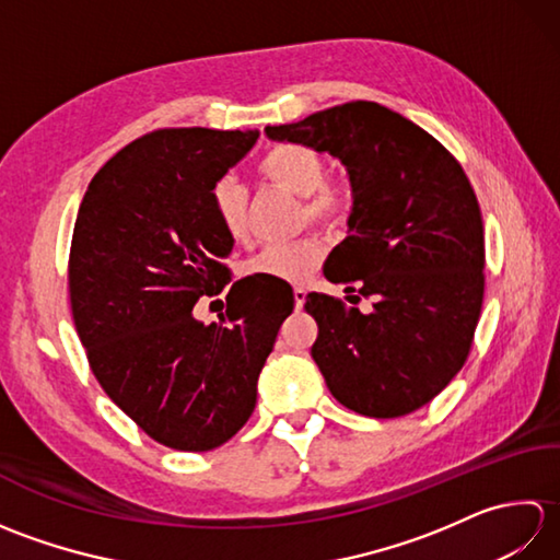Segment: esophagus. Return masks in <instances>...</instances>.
Returning a JSON list of instances; mask_svg holds the SVG:
<instances>
[{"instance_id": "34e87169", "label": "esophagus", "mask_w": 560, "mask_h": 560, "mask_svg": "<svg viewBox=\"0 0 560 560\" xmlns=\"http://www.w3.org/2000/svg\"><path fill=\"white\" fill-rule=\"evenodd\" d=\"M305 295H307V291H305V289H301V287H295V289H293V299H295V311H301V307L305 305Z\"/></svg>"}]
</instances>
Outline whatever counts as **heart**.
Here are the masks:
<instances>
[{"label": "heart", "instance_id": "heart-1", "mask_svg": "<svg viewBox=\"0 0 560 560\" xmlns=\"http://www.w3.org/2000/svg\"><path fill=\"white\" fill-rule=\"evenodd\" d=\"M259 177L283 189L291 197L305 199V213L331 225L347 223L353 209L351 192L343 185L325 183L327 165L323 153L305 144H277L261 156ZM211 209L221 229L233 241H241L247 225V192L233 175H223L211 187ZM325 247L315 237L291 245H269L245 265L247 277H267L277 281H301L311 273Z\"/></svg>", "mask_w": 560, "mask_h": 560}]
</instances>
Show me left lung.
I'll return each mask as SVG.
<instances>
[{
	"instance_id": "8db88e82",
	"label": "left lung",
	"mask_w": 560,
	"mask_h": 560,
	"mask_svg": "<svg viewBox=\"0 0 560 560\" xmlns=\"http://www.w3.org/2000/svg\"><path fill=\"white\" fill-rule=\"evenodd\" d=\"M265 135L329 153L349 173V231L325 277L373 307L307 295L319 327L311 353L329 392L371 419L421 409L459 373L481 315L483 221L462 165L425 129L371 101Z\"/></svg>"
}]
</instances>
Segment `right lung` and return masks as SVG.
I'll use <instances>...</instances> for the list:
<instances>
[{
    "label": "right lung",
    "instance_id": "1",
    "mask_svg": "<svg viewBox=\"0 0 560 560\" xmlns=\"http://www.w3.org/2000/svg\"><path fill=\"white\" fill-rule=\"evenodd\" d=\"M257 137L156 129L115 153L79 207L69 295L91 371L141 431L173 450L207 452L241 431L293 311L291 299L265 301L235 281L221 323L195 317L201 295L229 279L233 249L211 187Z\"/></svg>",
    "mask_w": 560,
    "mask_h": 560
}]
</instances>
